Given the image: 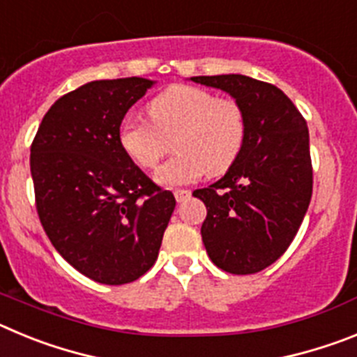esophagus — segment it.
Wrapping results in <instances>:
<instances>
[{
  "label": "esophagus",
  "mask_w": 357,
  "mask_h": 357,
  "mask_svg": "<svg viewBox=\"0 0 357 357\" xmlns=\"http://www.w3.org/2000/svg\"><path fill=\"white\" fill-rule=\"evenodd\" d=\"M173 195H175L176 202H184V200H188L189 197H191V191H188V189H176Z\"/></svg>",
  "instance_id": "esophagus-1"
}]
</instances>
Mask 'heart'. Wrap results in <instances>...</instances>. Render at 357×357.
I'll list each match as a JSON object with an SVG mask.
<instances>
[{"label": "heart", "instance_id": "heart-1", "mask_svg": "<svg viewBox=\"0 0 357 357\" xmlns=\"http://www.w3.org/2000/svg\"><path fill=\"white\" fill-rule=\"evenodd\" d=\"M150 123L127 116L116 139L128 160L155 168L166 150L164 137L176 132V155L155 172L164 188H181L209 175H222L241 155L247 141V114L234 100H220L195 85H172L146 107Z\"/></svg>", "mask_w": 357, "mask_h": 357}]
</instances>
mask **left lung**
<instances>
[{
    "instance_id": "left-lung-1",
    "label": "left lung",
    "mask_w": 357,
    "mask_h": 357,
    "mask_svg": "<svg viewBox=\"0 0 357 357\" xmlns=\"http://www.w3.org/2000/svg\"><path fill=\"white\" fill-rule=\"evenodd\" d=\"M247 114V141L225 175L193 197L207 207L202 241L218 268L257 273L291 245L313 193L307 123L279 87L245 75L191 77Z\"/></svg>"
}]
</instances>
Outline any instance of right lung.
Segmentation results:
<instances>
[{"label":"right lung","mask_w":357,"mask_h":357,"mask_svg":"<svg viewBox=\"0 0 357 357\" xmlns=\"http://www.w3.org/2000/svg\"><path fill=\"white\" fill-rule=\"evenodd\" d=\"M155 85L139 77L87 82L59 98L31 143L37 213L56 252L85 277L127 284L153 266L175 209L127 159L116 132Z\"/></svg>","instance_id":"right-lung-1"}]
</instances>
